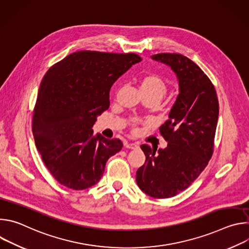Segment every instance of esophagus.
Returning a JSON list of instances; mask_svg holds the SVG:
<instances>
[{
    "instance_id": "34e87169",
    "label": "esophagus",
    "mask_w": 249,
    "mask_h": 249,
    "mask_svg": "<svg viewBox=\"0 0 249 249\" xmlns=\"http://www.w3.org/2000/svg\"><path fill=\"white\" fill-rule=\"evenodd\" d=\"M125 147H126L127 149H137V148L139 147V145H138L137 143H127V144L125 145Z\"/></svg>"
}]
</instances>
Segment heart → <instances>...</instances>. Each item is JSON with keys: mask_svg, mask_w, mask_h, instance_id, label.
Returning a JSON list of instances; mask_svg holds the SVG:
<instances>
[{"mask_svg": "<svg viewBox=\"0 0 249 249\" xmlns=\"http://www.w3.org/2000/svg\"><path fill=\"white\" fill-rule=\"evenodd\" d=\"M141 89L143 92H150L159 94L160 97L167 90V84L165 80L157 74H149L146 75L141 80ZM142 123V120L139 118H132L131 124L133 126L134 131H137L139 125Z\"/></svg>", "mask_w": 249, "mask_h": 249, "instance_id": "heart-1", "label": "heart"}]
</instances>
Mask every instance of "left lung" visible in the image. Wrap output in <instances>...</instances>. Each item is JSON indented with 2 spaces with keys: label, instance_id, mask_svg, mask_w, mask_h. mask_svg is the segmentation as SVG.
Listing matches in <instances>:
<instances>
[{
  "label": "left lung",
  "instance_id": "left-lung-1",
  "mask_svg": "<svg viewBox=\"0 0 249 249\" xmlns=\"http://www.w3.org/2000/svg\"><path fill=\"white\" fill-rule=\"evenodd\" d=\"M152 58L170 66L179 81V94L160 127L167 142L165 149L142 145L146 161L136 173L139 188L147 195L163 199L188 188L208 165L213 153L219 116L214 85L186 56L159 53Z\"/></svg>",
  "mask_w": 249,
  "mask_h": 249
}]
</instances>
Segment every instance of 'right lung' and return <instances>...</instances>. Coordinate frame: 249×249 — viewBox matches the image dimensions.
I'll use <instances>...</instances> for the list:
<instances>
[{
	"mask_svg": "<svg viewBox=\"0 0 249 249\" xmlns=\"http://www.w3.org/2000/svg\"><path fill=\"white\" fill-rule=\"evenodd\" d=\"M140 61L135 53L84 50L47 71L34 105L32 133L45 166L60 184L73 190L93 186L106 161L122 149L119 139L93 137L91 127L108 109L114 82Z\"/></svg>",
	"mask_w": 249,
	"mask_h": 249,
	"instance_id": "add662e5",
	"label": "right lung"
}]
</instances>
